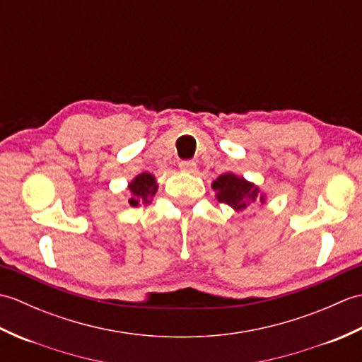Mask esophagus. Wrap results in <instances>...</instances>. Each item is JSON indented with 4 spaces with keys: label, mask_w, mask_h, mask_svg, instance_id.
<instances>
[{
    "label": "esophagus",
    "mask_w": 362,
    "mask_h": 362,
    "mask_svg": "<svg viewBox=\"0 0 362 362\" xmlns=\"http://www.w3.org/2000/svg\"><path fill=\"white\" fill-rule=\"evenodd\" d=\"M179 168H180V171H183V173L193 174V173H196L197 165H196V161H193V160H185V161H180Z\"/></svg>",
    "instance_id": "obj_1"
}]
</instances>
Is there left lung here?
I'll return each mask as SVG.
<instances>
[{"label": "left lung", "instance_id": "8db88e82", "mask_svg": "<svg viewBox=\"0 0 362 362\" xmlns=\"http://www.w3.org/2000/svg\"><path fill=\"white\" fill-rule=\"evenodd\" d=\"M213 189L216 191L218 201L227 204L236 211H245L252 205L258 202L264 204L266 197L259 193V188L252 182L245 180L244 177L235 175L233 173H226L219 175L211 183Z\"/></svg>", "mask_w": 362, "mask_h": 362}]
</instances>
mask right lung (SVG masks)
Wrapping results in <instances>:
<instances>
[{
    "mask_svg": "<svg viewBox=\"0 0 362 362\" xmlns=\"http://www.w3.org/2000/svg\"><path fill=\"white\" fill-rule=\"evenodd\" d=\"M129 204L138 206L140 204H149L151 199L157 193V180L149 173L138 174L135 179L129 183Z\"/></svg>",
    "mask_w": 362,
    "mask_h": 362,
    "instance_id": "1",
    "label": "right lung"
}]
</instances>
